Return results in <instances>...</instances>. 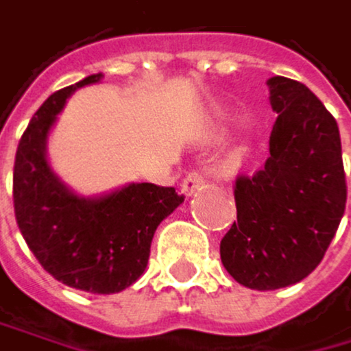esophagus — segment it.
<instances>
[{"label": "esophagus", "mask_w": 351, "mask_h": 351, "mask_svg": "<svg viewBox=\"0 0 351 351\" xmlns=\"http://www.w3.org/2000/svg\"><path fill=\"white\" fill-rule=\"evenodd\" d=\"M204 183H206L204 174L197 172V170H191V172L185 174V179H183V183H181V191L187 193V195H191L193 191H197V189L204 187Z\"/></svg>", "instance_id": "1"}]
</instances>
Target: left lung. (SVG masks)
Masks as SVG:
<instances>
[{"label":"left lung","mask_w":351,"mask_h":351,"mask_svg":"<svg viewBox=\"0 0 351 351\" xmlns=\"http://www.w3.org/2000/svg\"><path fill=\"white\" fill-rule=\"evenodd\" d=\"M278 113L269 158L252 177L236 179L238 223L221 240V261L236 282L276 291L301 282L322 261L346 213V172L335 117L289 77H271Z\"/></svg>","instance_id":"left-lung-1"}]
</instances>
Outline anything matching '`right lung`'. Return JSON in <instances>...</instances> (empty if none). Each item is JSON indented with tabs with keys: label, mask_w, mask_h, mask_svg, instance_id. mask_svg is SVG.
I'll return each mask as SVG.
<instances>
[{
	"label": "right lung",
	"mask_w": 351,
	"mask_h": 351,
	"mask_svg": "<svg viewBox=\"0 0 351 351\" xmlns=\"http://www.w3.org/2000/svg\"><path fill=\"white\" fill-rule=\"evenodd\" d=\"M101 77L88 75L50 94L35 111L16 149L14 215L27 246L50 276L77 291L111 295L141 278L158 225L185 197L154 183L82 197L52 172L46 141L56 115L71 92Z\"/></svg>",
	"instance_id": "obj_1"
}]
</instances>
